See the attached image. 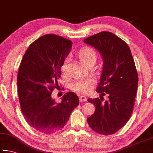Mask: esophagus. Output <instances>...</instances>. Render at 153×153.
I'll return each mask as SVG.
<instances>
[{
	"instance_id": "esophagus-1",
	"label": "esophagus",
	"mask_w": 153,
	"mask_h": 153,
	"mask_svg": "<svg viewBox=\"0 0 153 153\" xmlns=\"http://www.w3.org/2000/svg\"><path fill=\"white\" fill-rule=\"evenodd\" d=\"M86 97H84V96H80L79 97V100L81 102H85L86 101Z\"/></svg>"
}]
</instances>
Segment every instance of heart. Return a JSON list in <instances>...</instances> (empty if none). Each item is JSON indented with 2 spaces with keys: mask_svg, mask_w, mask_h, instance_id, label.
<instances>
[{
  "mask_svg": "<svg viewBox=\"0 0 153 153\" xmlns=\"http://www.w3.org/2000/svg\"><path fill=\"white\" fill-rule=\"evenodd\" d=\"M78 59L82 65L86 66L90 63H94L97 59V54L95 51L89 47H84L79 51ZM68 59H66L62 65V69L63 71H66ZM94 80L92 78L77 79L72 83L71 88L74 91L80 93H88L92 89L94 85Z\"/></svg>",
  "mask_w": 153,
  "mask_h": 153,
  "instance_id": "1",
  "label": "heart"
}]
</instances>
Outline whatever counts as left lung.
I'll return each mask as SVG.
<instances>
[{
	"mask_svg": "<svg viewBox=\"0 0 153 153\" xmlns=\"http://www.w3.org/2000/svg\"><path fill=\"white\" fill-rule=\"evenodd\" d=\"M84 42L102 56V71L96 91L108 97L104 102L102 97L88 99L96 107L88 123L98 134H113L126 125L133 111L138 84L133 56L128 45L111 32H100Z\"/></svg>",
	"mask_w": 153,
	"mask_h": 153,
	"instance_id": "1",
	"label": "left lung"
}]
</instances>
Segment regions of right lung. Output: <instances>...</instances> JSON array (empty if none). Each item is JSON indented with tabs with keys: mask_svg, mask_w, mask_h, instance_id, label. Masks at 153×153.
I'll return each instance as SVG.
<instances>
[{
	"mask_svg": "<svg viewBox=\"0 0 153 153\" xmlns=\"http://www.w3.org/2000/svg\"><path fill=\"white\" fill-rule=\"evenodd\" d=\"M71 47L69 40L45 35L31 44L20 63L17 87L21 109L28 124L39 132L51 134L64 128L79 105L73 92L64 94L60 103L51 97Z\"/></svg>",
	"mask_w": 153,
	"mask_h": 153,
	"instance_id": "obj_1",
	"label": "right lung"
}]
</instances>
